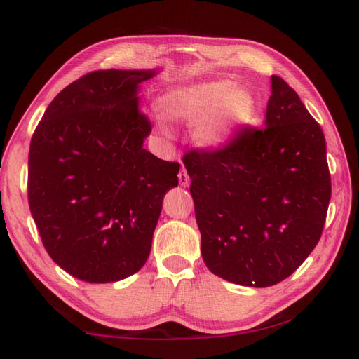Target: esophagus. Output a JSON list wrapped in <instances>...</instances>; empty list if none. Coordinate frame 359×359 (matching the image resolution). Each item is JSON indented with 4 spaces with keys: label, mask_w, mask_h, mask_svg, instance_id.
Here are the masks:
<instances>
[{
    "label": "esophagus",
    "mask_w": 359,
    "mask_h": 359,
    "mask_svg": "<svg viewBox=\"0 0 359 359\" xmlns=\"http://www.w3.org/2000/svg\"><path fill=\"white\" fill-rule=\"evenodd\" d=\"M179 182L182 187H188L189 185V175L185 171V168H182V171L179 172Z\"/></svg>",
    "instance_id": "esophagus-1"
}]
</instances>
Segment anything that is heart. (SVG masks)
<instances>
[{
  "instance_id": "heart-1",
  "label": "heart",
  "mask_w": 359,
  "mask_h": 359,
  "mask_svg": "<svg viewBox=\"0 0 359 359\" xmlns=\"http://www.w3.org/2000/svg\"><path fill=\"white\" fill-rule=\"evenodd\" d=\"M163 116L182 123L197 121L193 140L202 149H217L230 139L251 112V98L228 80L177 86L160 97Z\"/></svg>"
}]
</instances>
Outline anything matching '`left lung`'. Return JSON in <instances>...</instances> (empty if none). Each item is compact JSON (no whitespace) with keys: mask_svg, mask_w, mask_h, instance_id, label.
Wrapping results in <instances>:
<instances>
[{"mask_svg":"<svg viewBox=\"0 0 359 359\" xmlns=\"http://www.w3.org/2000/svg\"><path fill=\"white\" fill-rule=\"evenodd\" d=\"M265 128H243L222 149L184 156L202 257L245 287L288 278L321 238L332 182L321 126L271 75Z\"/></svg>","mask_w":359,"mask_h":359,"instance_id":"1","label":"left lung"}]
</instances>
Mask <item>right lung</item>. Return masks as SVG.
<instances>
[{
  "label": "right lung",
  "instance_id": "right-lung-1",
  "mask_svg": "<svg viewBox=\"0 0 359 359\" xmlns=\"http://www.w3.org/2000/svg\"><path fill=\"white\" fill-rule=\"evenodd\" d=\"M148 71H95L66 86L30 140L29 208L52 261L90 284L125 279L151 251L177 162L151 154L139 109Z\"/></svg>",
  "mask_w": 359,
  "mask_h": 359
}]
</instances>
